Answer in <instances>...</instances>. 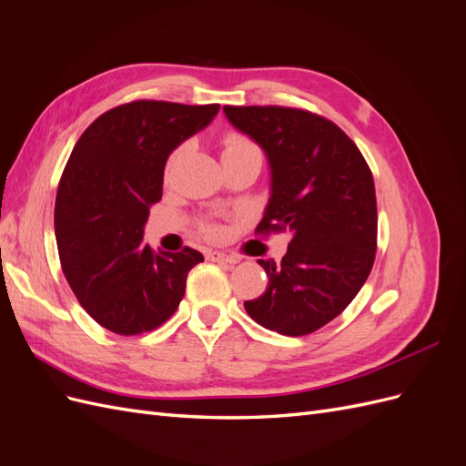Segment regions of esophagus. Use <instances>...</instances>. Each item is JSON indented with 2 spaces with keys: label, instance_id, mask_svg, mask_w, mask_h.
Masks as SVG:
<instances>
[{
  "label": "esophagus",
  "instance_id": "34e87169",
  "mask_svg": "<svg viewBox=\"0 0 466 466\" xmlns=\"http://www.w3.org/2000/svg\"><path fill=\"white\" fill-rule=\"evenodd\" d=\"M206 258L211 260V262H221V264H228V266H235L238 262L235 257L225 255V252H218V250H209Z\"/></svg>",
  "mask_w": 466,
  "mask_h": 466
}]
</instances>
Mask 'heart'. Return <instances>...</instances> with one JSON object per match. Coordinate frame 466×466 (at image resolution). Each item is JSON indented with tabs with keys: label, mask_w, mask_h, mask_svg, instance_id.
<instances>
[{
	"label": "heart",
	"mask_w": 466,
	"mask_h": 466,
	"mask_svg": "<svg viewBox=\"0 0 466 466\" xmlns=\"http://www.w3.org/2000/svg\"><path fill=\"white\" fill-rule=\"evenodd\" d=\"M248 149H255L248 139L241 134H228L223 137V155H229V153H241V151H248ZM206 233L216 237L218 229L216 228H206Z\"/></svg>",
	"instance_id": "heart-1"
}]
</instances>
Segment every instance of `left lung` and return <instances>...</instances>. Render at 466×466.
I'll return each instance as SVG.
<instances>
[{
    "instance_id": "left-lung-1",
    "label": "left lung",
    "mask_w": 466,
    "mask_h": 466,
    "mask_svg": "<svg viewBox=\"0 0 466 466\" xmlns=\"http://www.w3.org/2000/svg\"><path fill=\"white\" fill-rule=\"evenodd\" d=\"M264 149L270 200L258 233L289 231L281 262L258 260L268 288L245 301L268 330L303 336L340 315L368 279L377 248L373 175L358 146L327 118L288 106H223Z\"/></svg>"
}]
</instances>
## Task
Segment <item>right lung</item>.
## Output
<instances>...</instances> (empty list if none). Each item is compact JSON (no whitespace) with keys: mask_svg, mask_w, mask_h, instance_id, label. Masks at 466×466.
<instances>
[{"mask_svg":"<svg viewBox=\"0 0 466 466\" xmlns=\"http://www.w3.org/2000/svg\"><path fill=\"white\" fill-rule=\"evenodd\" d=\"M219 105L134 101L110 108L81 134L56 194L62 270L86 311L110 332L157 329L185 298L198 250L144 245L149 206L161 200L165 163L214 120Z\"/></svg>","mask_w":466,"mask_h":466,"instance_id":"add662e5","label":"right lung"}]
</instances>
